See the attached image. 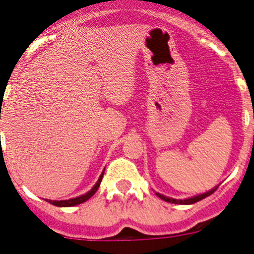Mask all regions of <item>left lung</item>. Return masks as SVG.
<instances>
[{"label": "left lung", "instance_id": "left-lung-1", "mask_svg": "<svg viewBox=\"0 0 254 254\" xmlns=\"http://www.w3.org/2000/svg\"><path fill=\"white\" fill-rule=\"evenodd\" d=\"M216 190H217V187H215V189L210 190L208 192H205V193H201V195H197V196H193V197H190V198H185V200H176V198H171V197H166V196L161 195V193H157L156 195L159 196L161 200L166 201V202H170V203H177V205H192V203L195 202H198V201L203 200V198L208 197L210 195H212L213 192H215Z\"/></svg>", "mask_w": 254, "mask_h": 254}]
</instances>
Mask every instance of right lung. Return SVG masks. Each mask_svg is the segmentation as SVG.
Here are the masks:
<instances>
[{
	"mask_svg": "<svg viewBox=\"0 0 254 254\" xmlns=\"http://www.w3.org/2000/svg\"><path fill=\"white\" fill-rule=\"evenodd\" d=\"M103 175H104V171L102 172V175H100V177H99V179H98L97 184H95L94 186H93V189L90 190V191H88L87 193H84V195L78 196V197H75V198H70V200H63V201H52V200H46V201H47V202L52 203V205L58 206V207H72V206L79 205V203L85 202V201L89 200V198L92 197V196L94 195L95 192H97V190L99 189V186H100V182H102Z\"/></svg>",
	"mask_w": 254,
	"mask_h": 254,
	"instance_id": "obj_1",
	"label": "right lung"
}]
</instances>
